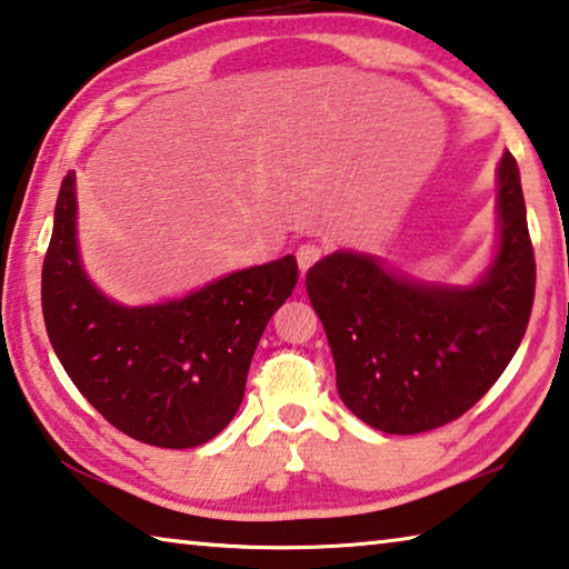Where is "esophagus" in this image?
Masks as SVG:
<instances>
[{
	"label": "esophagus",
	"instance_id": "1",
	"mask_svg": "<svg viewBox=\"0 0 569 569\" xmlns=\"http://www.w3.org/2000/svg\"><path fill=\"white\" fill-rule=\"evenodd\" d=\"M321 253H323V250L319 248V246H316V243H303L301 248H298L296 250V261H298V271H301V273H306L308 271V268H311L316 261H319V258H321Z\"/></svg>",
	"mask_w": 569,
	"mask_h": 569
}]
</instances>
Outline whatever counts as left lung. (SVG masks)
Returning <instances> with one entry per match:
<instances>
[{"instance_id":"obj_1","label":"left lung","mask_w":569,"mask_h":569,"mask_svg":"<svg viewBox=\"0 0 569 569\" xmlns=\"http://www.w3.org/2000/svg\"><path fill=\"white\" fill-rule=\"evenodd\" d=\"M341 401L387 435L455 421L492 389L522 341L535 301L522 180L512 152L497 166V240L471 283L423 281L359 250L306 273Z\"/></svg>"}]
</instances>
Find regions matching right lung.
Segmentation results:
<instances>
[{
    "instance_id": "right-lung-1",
    "label": "right lung",
    "mask_w": 569,
    "mask_h": 569,
    "mask_svg": "<svg viewBox=\"0 0 569 569\" xmlns=\"http://www.w3.org/2000/svg\"><path fill=\"white\" fill-rule=\"evenodd\" d=\"M296 281V258L283 256L158 303L114 301L84 271L70 170L42 266V313L67 377L112 427L190 449L236 417L256 346Z\"/></svg>"
}]
</instances>
